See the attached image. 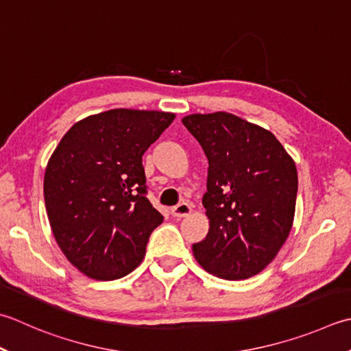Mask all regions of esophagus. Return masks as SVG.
I'll return each mask as SVG.
<instances>
[{"instance_id": "obj_1", "label": "esophagus", "mask_w": 351, "mask_h": 351, "mask_svg": "<svg viewBox=\"0 0 351 351\" xmlns=\"http://www.w3.org/2000/svg\"><path fill=\"white\" fill-rule=\"evenodd\" d=\"M191 211H193V210H191V207L187 202H181V204H178L176 207L171 208V215H173V217L181 219V217L190 216Z\"/></svg>"}]
</instances>
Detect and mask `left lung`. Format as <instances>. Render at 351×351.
<instances>
[{
	"label": "left lung",
	"instance_id": "8db88e82",
	"mask_svg": "<svg viewBox=\"0 0 351 351\" xmlns=\"http://www.w3.org/2000/svg\"><path fill=\"white\" fill-rule=\"evenodd\" d=\"M182 123L208 158L202 205L210 230L193 256L219 278L257 276L292 230L295 161L272 132L234 114H190Z\"/></svg>",
	"mask_w": 351,
	"mask_h": 351
}]
</instances>
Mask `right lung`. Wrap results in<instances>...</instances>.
I'll list each match as a JSON object with an SVG mask.
<instances>
[{"label":"right lung","mask_w":351,"mask_h":351,"mask_svg":"<svg viewBox=\"0 0 351 351\" xmlns=\"http://www.w3.org/2000/svg\"><path fill=\"white\" fill-rule=\"evenodd\" d=\"M173 112L109 109L62 136L48 160L44 199L59 248L94 280H117L138 266L162 216L146 197L143 155Z\"/></svg>","instance_id":"1"}]
</instances>
